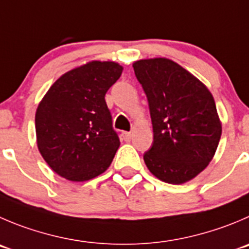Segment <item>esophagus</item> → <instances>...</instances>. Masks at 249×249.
<instances>
[{
	"label": "esophagus",
	"mask_w": 249,
	"mask_h": 249,
	"mask_svg": "<svg viewBox=\"0 0 249 249\" xmlns=\"http://www.w3.org/2000/svg\"><path fill=\"white\" fill-rule=\"evenodd\" d=\"M122 138L124 139V142H131L132 133H131V132H123V133H122Z\"/></svg>",
	"instance_id": "esophagus-1"
}]
</instances>
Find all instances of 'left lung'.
<instances>
[{"label":"left lung","mask_w":249,"mask_h":249,"mask_svg":"<svg viewBox=\"0 0 249 249\" xmlns=\"http://www.w3.org/2000/svg\"><path fill=\"white\" fill-rule=\"evenodd\" d=\"M133 68L154 131L144 162L160 181L186 183L209 165L219 145L222 127L214 98L204 83L170 58H144Z\"/></svg>","instance_id":"1"}]
</instances>
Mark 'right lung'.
I'll list each match as a JSON object with an SVG mask.
<instances>
[{
  "instance_id": "obj_1",
  "label": "right lung",
  "mask_w": 249,
  "mask_h": 249,
  "mask_svg": "<svg viewBox=\"0 0 249 249\" xmlns=\"http://www.w3.org/2000/svg\"><path fill=\"white\" fill-rule=\"evenodd\" d=\"M113 61H89L61 75L35 112L40 154L53 172L72 182L95 178L120 146L106 91L122 74Z\"/></svg>"
}]
</instances>
